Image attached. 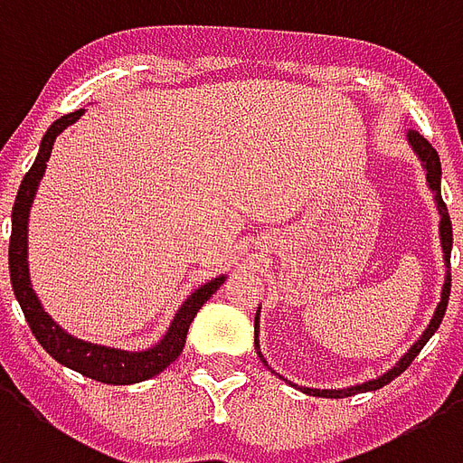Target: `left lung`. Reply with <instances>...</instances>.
Wrapping results in <instances>:
<instances>
[{
	"mask_svg": "<svg viewBox=\"0 0 463 463\" xmlns=\"http://www.w3.org/2000/svg\"><path fill=\"white\" fill-rule=\"evenodd\" d=\"M410 145L414 146V152L417 156L422 159L424 169H427V181H430V188L434 191V196H437V208H439V232H441V250H444V260H447V265H449V258H451V221H449V213H447V205L441 201V194H439V181H441V162H439V154L434 149L424 137H420L417 132H410ZM449 294H451V272H447V279H444V289H441V301L437 311H434V318L430 321V326L427 331L422 334V338L417 341V344L407 351V355L400 358L392 371H388L385 375H380L378 380H368V383H363V385H355V388H348V390H314V388H304V392H309V395H317V397H351L355 392H368V390H380L383 385H388L390 380H395L400 373H405L410 368V363L417 358V354L422 351L424 344L434 336V331L439 328L441 318H444V311H447V304H449ZM255 328H258V317H255ZM255 348L260 351V344H258V334H255ZM262 358V354H260ZM265 363V358H262Z\"/></svg>",
	"mask_w": 463,
	"mask_h": 463,
	"instance_id": "left-lung-1",
	"label": "left lung"
}]
</instances>
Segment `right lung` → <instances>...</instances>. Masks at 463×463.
Listing matches in <instances>:
<instances>
[{"label": "right lung", "instance_id": "obj_1", "mask_svg": "<svg viewBox=\"0 0 463 463\" xmlns=\"http://www.w3.org/2000/svg\"><path fill=\"white\" fill-rule=\"evenodd\" d=\"M83 115V109H75L71 115H63L49 127V132L41 139V149L36 162L31 164L26 171L22 186L16 191V201L12 208V238H9V275H12V289L14 297L22 307L26 324H29L31 334L36 336L46 354L53 355L61 365H66L71 371H78L85 378L98 380V383H108V385H132V383H142L146 378H154L156 373H162L166 365L179 358L186 344V334L191 321L203 307L205 301L211 299L215 289L221 287L225 277H215L201 289L191 294L179 314L171 321L169 334L162 338V344L154 345L145 354H129V351H115V348H105V345L83 344L78 338L68 336L63 328H58L49 318V314L41 309L36 294L31 289L29 282V262H26V222H29V208L39 186L46 162L51 156V146L58 132H63L68 125H73L75 119Z\"/></svg>", "mask_w": 463, "mask_h": 463}]
</instances>
